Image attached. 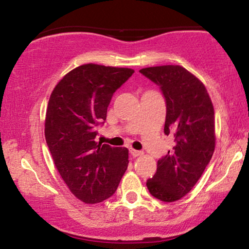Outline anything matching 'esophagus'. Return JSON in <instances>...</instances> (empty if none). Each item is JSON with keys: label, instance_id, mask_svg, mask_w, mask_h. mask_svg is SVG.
<instances>
[{"label": "esophagus", "instance_id": "34e87169", "mask_svg": "<svg viewBox=\"0 0 249 249\" xmlns=\"http://www.w3.org/2000/svg\"><path fill=\"white\" fill-rule=\"evenodd\" d=\"M130 154L134 156V158H137V156H142L144 153L141 152V151H136V149H130Z\"/></svg>", "mask_w": 249, "mask_h": 249}]
</instances>
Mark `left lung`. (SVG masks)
<instances>
[{
  "instance_id": "8db88e82",
  "label": "left lung",
  "mask_w": 249,
  "mask_h": 249,
  "mask_svg": "<svg viewBox=\"0 0 249 249\" xmlns=\"http://www.w3.org/2000/svg\"><path fill=\"white\" fill-rule=\"evenodd\" d=\"M139 72L159 85L166 103L164 134L175 146L158 161L146 186L155 198L176 202L202 177L215 148L214 108L205 86L181 66L149 67Z\"/></svg>"
}]
</instances>
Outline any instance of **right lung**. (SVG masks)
<instances>
[{
  "instance_id": "right-lung-1",
  "label": "right lung",
  "mask_w": 249,
  "mask_h": 249,
  "mask_svg": "<svg viewBox=\"0 0 249 249\" xmlns=\"http://www.w3.org/2000/svg\"><path fill=\"white\" fill-rule=\"evenodd\" d=\"M134 72L129 68L83 64L68 72L50 96L47 146L68 188L86 204L113 195L128 168V148L96 142L95 127L104 124L113 93Z\"/></svg>"
}]
</instances>
